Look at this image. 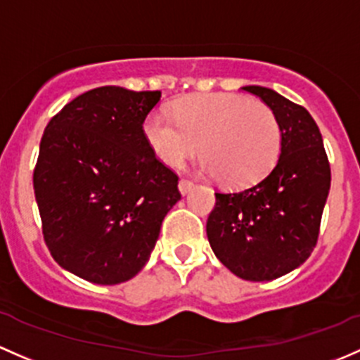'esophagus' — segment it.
I'll use <instances>...</instances> for the list:
<instances>
[{
  "label": "esophagus",
  "mask_w": 360,
  "mask_h": 360,
  "mask_svg": "<svg viewBox=\"0 0 360 360\" xmlns=\"http://www.w3.org/2000/svg\"><path fill=\"white\" fill-rule=\"evenodd\" d=\"M177 186H179V191L183 193V195H186V193L190 191L193 186H195V183H193L191 179H181V181H179V184H177Z\"/></svg>",
  "instance_id": "1"
}]
</instances>
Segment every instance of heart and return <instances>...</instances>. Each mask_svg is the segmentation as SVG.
Here are the masks:
<instances>
[{
	"label": "heart",
	"mask_w": 360,
	"mask_h": 360,
	"mask_svg": "<svg viewBox=\"0 0 360 360\" xmlns=\"http://www.w3.org/2000/svg\"><path fill=\"white\" fill-rule=\"evenodd\" d=\"M150 112L143 132L150 148L170 167L205 155L202 169L222 183L245 188L262 179L278 160L281 129L278 117L259 100L233 93L184 96L172 107Z\"/></svg>",
	"instance_id": "b5f03b06"
}]
</instances>
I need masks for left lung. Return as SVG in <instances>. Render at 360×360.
<instances>
[{"instance_id": "left-lung-1", "label": "left lung", "mask_w": 360, "mask_h": 360, "mask_svg": "<svg viewBox=\"0 0 360 360\" xmlns=\"http://www.w3.org/2000/svg\"><path fill=\"white\" fill-rule=\"evenodd\" d=\"M278 117L281 151L264 179L215 193L207 236L238 278L271 281L297 269L317 243L331 169L316 120L300 105L262 86H245Z\"/></svg>"}]
</instances>
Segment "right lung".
<instances>
[{
  "mask_svg": "<svg viewBox=\"0 0 360 360\" xmlns=\"http://www.w3.org/2000/svg\"><path fill=\"white\" fill-rule=\"evenodd\" d=\"M160 91L103 86L67 103L44 129L34 195L53 259L96 285H119L148 262L177 174L157 158L143 122Z\"/></svg>",
  "mask_w": 360,
  "mask_h": 360,
  "instance_id": "add662e5",
  "label": "right lung"
}]
</instances>
